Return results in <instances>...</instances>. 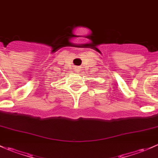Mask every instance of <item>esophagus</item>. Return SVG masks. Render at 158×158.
Returning <instances> with one entry per match:
<instances>
[{
	"mask_svg": "<svg viewBox=\"0 0 158 158\" xmlns=\"http://www.w3.org/2000/svg\"><path fill=\"white\" fill-rule=\"evenodd\" d=\"M75 71L76 72H80V69H79V67H75Z\"/></svg>",
	"mask_w": 158,
	"mask_h": 158,
	"instance_id": "34e87169",
	"label": "esophagus"
}]
</instances>
